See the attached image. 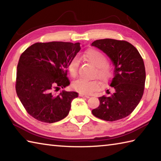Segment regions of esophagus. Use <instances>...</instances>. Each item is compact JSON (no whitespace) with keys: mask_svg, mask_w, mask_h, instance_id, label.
Wrapping results in <instances>:
<instances>
[{"mask_svg":"<svg viewBox=\"0 0 161 161\" xmlns=\"http://www.w3.org/2000/svg\"><path fill=\"white\" fill-rule=\"evenodd\" d=\"M79 96L82 97H85V98H90V96H88V95L86 94H79Z\"/></svg>","mask_w":161,"mask_h":161,"instance_id":"1","label":"esophagus"}]
</instances>
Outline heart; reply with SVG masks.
I'll return each mask as SVG.
<instances>
[{"mask_svg":"<svg viewBox=\"0 0 161 161\" xmlns=\"http://www.w3.org/2000/svg\"><path fill=\"white\" fill-rule=\"evenodd\" d=\"M84 57L89 63L96 67L94 76H98L101 80L106 82L112 76V69L109 64L107 63V59L102 52L95 48H90L87 50L84 55ZM79 58L74 57L70 60L68 64L67 69L70 76L76 77L79 67ZM75 90L83 94H90L93 92L99 90L101 87V83L99 80H87L80 78L74 81L72 84Z\"/></svg>","mask_w":161,"mask_h":161,"instance_id":"b5f03b06","label":"heart"}]
</instances>
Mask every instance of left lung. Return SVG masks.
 <instances>
[{
  "instance_id": "1",
  "label": "left lung",
  "mask_w": 161,
  "mask_h": 161,
  "mask_svg": "<svg viewBox=\"0 0 161 161\" xmlns=\"http://www.w3.org/2000/svg\"><path fill=\"white\" fill-rule=\"evenodd\" d=\"M103 51L114 65L111 90L99 97L100 105L92 110L93 115L105 121L119 120L129 116L142 99L146 72L143 59L129 42L113 39H98L92 43Z\"/></svg>"
}]
</instances>
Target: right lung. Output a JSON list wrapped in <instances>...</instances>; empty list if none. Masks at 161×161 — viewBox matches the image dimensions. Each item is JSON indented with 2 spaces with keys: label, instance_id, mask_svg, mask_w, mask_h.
<instances>
[{
  "label": "right lung",
  "instance_id": "add662e5",
  "mask_svg": "<svg viewBox=\"0 0 161 161\" xmlns=\"http://www.w3.org/2000/svg\"><path fill=\"white\" fill-rule=\"evenodd\" d=\"M80 50V43L37 42L23 52L17 65L16 92L27 113L45 123L67 116L75 92H56L70 84L67 67Z\"/></svg>",
  "mask_w": 161,
  "mask_h": 161
}]
</instances>
